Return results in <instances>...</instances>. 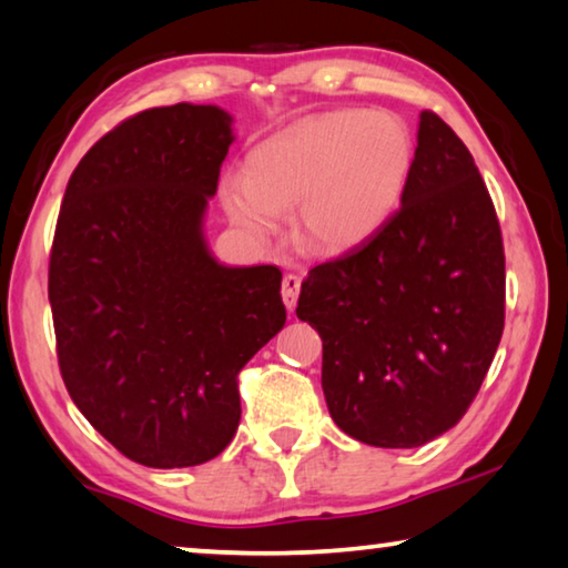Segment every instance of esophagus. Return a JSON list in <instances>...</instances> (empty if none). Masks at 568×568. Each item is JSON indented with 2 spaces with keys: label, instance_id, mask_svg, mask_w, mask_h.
Returning a JSON list of instances; mask_svg holds the SVG:
<instances>
[{
  "label": "esophagus",
  "instance_id": "esophagus-1",
  "mask_svg": "<svg viewBox=\"0 0 568 568\" xmlns=\"http://www.w3.org/2000/svg\"><path fill=\"white\" fill-rule=\"evenodd\" d=\"M297 293H301V277L293 275V273H287L283 277V303H285L287 311H293V307H295Z\"/></svg>",
  "mask_w": 568,
  "mask_h": 568
}]
</instances>
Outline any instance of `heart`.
I'll return each instance as SVG.
<instances>
[{"label": "heart", "mask_w": 568, "mask_h": 568, "mask_svg": "<svg viewBox=\"0 0 568 568\" xmlns=\"http://www.w3.org/2000/svg\"><path fill=\"white\" fill-rule=\"evenodd\" d=\"M413 168V138L390 112L318 114L257 145L247 170L223 178V205L255 240H271L293 207L297 245L318 255L358 247L396 213Z\"/></svg>", "instance_id": "1"}]
</instances>
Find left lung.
I'll list each match as a JSON object with an SVG mask.
<instances>
[{
  "instance_id": "obj_1",
  "label": "left lung",
  "mask_w": 568,
  "mask_h": 568,
  "mask_svg": "<svg viewBox=\"0 0 568 568\" xmlns=\"http://www.w3.org/2000/svg\"><path fill=\"white\" fill-rule=\"evenodd\" d=\"M295 313L323 338L325 403L355 440L413 448L464 418L504 333L506 257L486 182L436 112H420L400 207L315 265Z\"/></svg>"
}]
</instances>
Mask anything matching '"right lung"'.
I'll return each mask as SVG.
<instances>
[{"label": "right lung", "instance_id": "right-lung-1", "mask_svg": "<svg viewBox=\"0 0 568 568\" xmlns=\"http://www.w3.org/2000/svg\"><path fill=\"white\" fill-rule=\"evenodd\" d=\"M230 122L187 102L132 114L80 160L57 217L50 305L67 393L150 468L223 454L240 371L285 325L283 273L220 265L203 237Z\"/></svg>", "mask_w": 568, "mask_h": 568}]
</instances>
